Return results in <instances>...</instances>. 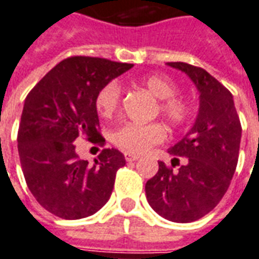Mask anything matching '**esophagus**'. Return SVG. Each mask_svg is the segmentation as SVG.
Returning <instances> with one entry per match:
<instances>
[{"label": "esophagus", "instance_id": "34e87169", "mask_svg": "<svg viewBox=\"0 0 259 259\" xmlns=\"http://www.w3.org/2000/svg\"><path fill=\"white\" fill-rule=\"evenodd\" d=\"M124 157H125V161H128V162L137 161V159L139 158V155L138 154H130V153H125V154H124Z\"/></svg>", "mask_w": 259, "mask_h": 259}]
</instances>
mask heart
Returning a JSON list of instances; mask_svg holds the SVG:
<instances>
[{
  "instance_id": "obj_1",
  "label": "heart",
  "mask_w": 259,
  "mask_h": 259,
  "mask_svg": "<svg viewBox=\"0 0 259 259\" xmlns=\"http://www.w3.org/2000/svg\"><path fill=\"white\" fill-rule=\"evenodd\" d=\"M145 89L150 91L158 104L155 112L168 122L169 125L178 128L184 125L192 116L191 102L182 95H178V87L168 77L161 75H149L139 80ZM121 85L118 81L112 80L98 91L95 98L97 112L101 117L110 118L117 113L121 102ZM165 130L159 122L137 124L127 122L116 128L110 134V141L120 150L130 154H142L153 146L158 145L165 139Z\"/></svg>"
}]
</instances>
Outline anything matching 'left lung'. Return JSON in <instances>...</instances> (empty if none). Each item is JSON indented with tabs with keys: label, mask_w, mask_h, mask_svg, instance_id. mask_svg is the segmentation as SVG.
I'll list each match as a JSON object with an SVG mask.
<instances>
[{
	"label": "left lung",
	"mask_w": 259,
	"mask_h": 259,
	"mask_svg": "<svg viewBox=\"0 0 259 259\" xmlns=\"http://www.w3.org/2000/svg\"><path fill=\"white\" fill-rule=\"evenodd\" d=\"M168 65L195 83L199 112L191 131L169 149L172 165L159 161L158 172L147 180L146 198L164 219L191 223L213 210L228 190L238 165L242 125L231 91L209 72L180 61Z\"/></svg>",
	"instance_id": "1"
}]
</instances>
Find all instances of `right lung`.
Segmentation results:
<instances>
[{"label":"right lung","mask_w":259,"mask_h":259,"mask_svg":"<svg viewBox=\"0 0 259 259\" xmlns=\"http://www.w3.org/2000/svg\"><path fill=\"white\" fill-rule=\"evenodd\" d=\"M106 58L63 60L28 93L17 132L27 187L42 207L60 219L79 220L98 211L125 165L117 149H102L90 165L76 154L77 138L105 146L95 106L98 91L132 68Z\"/></svg>","instance_id":"right-lung-1"}]
</instances>
